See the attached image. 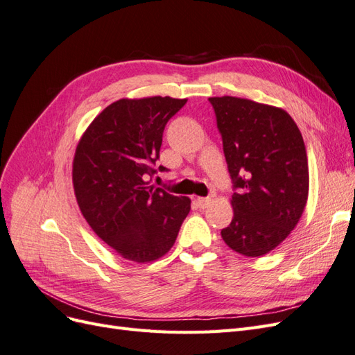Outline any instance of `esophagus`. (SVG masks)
<instances>
[{"instance_id":"esophagus-1","label":"esophagus","mask_w":355,"mask_h":355,"mask_svg":"<svg viewBox=\"0 0 355 355\" xmlns=\"http://www.w3.org/2000/svg\"><path fill=\"white\" fill-rule=\"evenodd\" d=\"M196 201H197V206L200 209H206L209 204H210V198L209 197H198Z\"/></svg>"}]
</instances>
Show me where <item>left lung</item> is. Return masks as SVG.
<instances>
[{"instance_id":"8db88e82","label":"left lung","mask_w":355,"mask_h":355,"mask_svg":"<svg viewBox=\"0 0 355 355\" xmlns=\"http://www.w3.org/2000/svg\"><path fill=\"white\" fill-rule=\"evenodd\" d=\"M234 184V218L220 231L234 252L263 256L295 230L308 200L302 135L277 106L222 96L209 98Z\"/></svg>"}]
</instances>
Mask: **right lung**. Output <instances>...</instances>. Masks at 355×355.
Segmentation results:
<instances>
[{"instance_id": "obj_1", "label": "right lung", "mask_w": 355, "mask_h": 355, "mask_svg": "<svg viewBox=\"0 0 355 355\" xmlns=\"http://www.w3.org/2000/svg\"><path fill=\"white\" fill-rule=\"evenodd\" d=\"M185 103L168 96L116 101L94 118L75 149L72 184L83 216L127 261L164 256L191 210L188 197L149 185L164 127Z\"/></svg>"}]
</instances>
